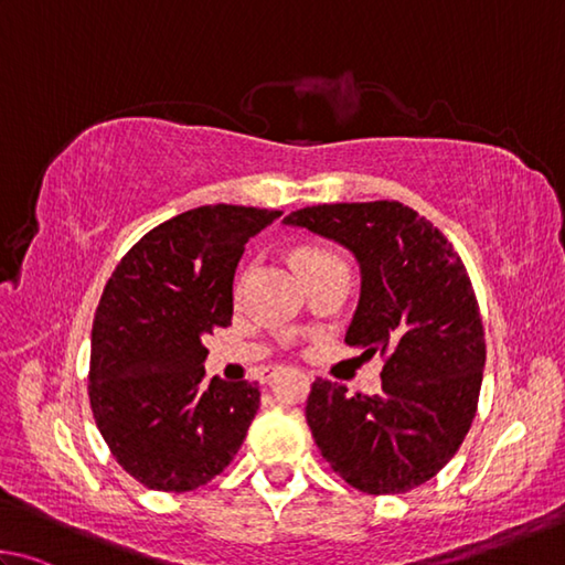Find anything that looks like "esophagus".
Wrapping results in <instances>:
<instances>
[{
    "label": "esophagus",
    "mask_w": 565,
    "mask_h": 565,
    "mask_svg": "<svg viewBox=\"0 0 565 565\" xmlns=\"http://www.w3.org/2000/svg\"><path fill=\"white\" fill-rule=\"evenodd\" d=\"M277 372H280V367H267V370L263 372V380H265V382H270Z\"/></svg>",
    "instance_id": "34e87169"
}]
</instances>
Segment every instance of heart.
Segmentation results:
<instances>
[{
  "instance_id": "obj_1",
  "label": "heart",
  "mask_w": 565,
  "mask_h": 565,
  "mask_svg": "<svg viewBox=\"0 0 565 565\" xmlns=\"http://www.w3.org/2000/svg\"><path fill=\"white\" fill-rule=\"evenodd\" d=\"M328 257H334V255L322 250V247H302V250L298 253V263H300V267H308V265H315L320 260H328Z\"/></svg>"
}]
</instances>
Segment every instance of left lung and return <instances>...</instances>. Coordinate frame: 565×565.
<instances>
[{
	"mask_svg": "<svg viewBox=\"0 0 565 565\" xmlns=\"http://www.w3.org/2000/svg\"><path fill=\"white\" fill-rule=\"evenodd\" d=\"M285 223L358 257L362 290L344 342L384 358L374 397L315 380L305 407L315 444L364 493L422 487L457 454L479 404L487 342L467 267L439 227L399 201L310 205Z\"/></svg>",
	"mask_w": 565,
	"mask_h": 565,
	"instance_id": "1",
	"label": "left lung"
}]
</instances>
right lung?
Instances as JSON below:
<instances>
[{
  "instance_id": "obj_1",
  "label": "right lung",
  "mask_w": 565,
  "mask_h": 565,
  "mask_svg": "<svg viewBox=\"0 0 565 565\" xmlns=\"http://www.w3.org/2000/svg\"><path fill=\"white\" fill-rule=\"evenodd\" d=\"M280 211L201 205L146 233L106 282L92 330L88 402L131 477L183 493L215 479L260 407L257 382H205V334L233 318L245 243Z\"/></svg>"
}]
</instances>
